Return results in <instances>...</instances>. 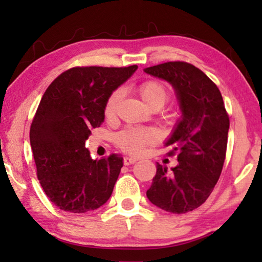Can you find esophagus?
Here are the masks:
<instances>
[{
    "label": "esophagus",
    "mask_w": 262,
    "mask_h": 262,
    "mask_svg": "<svg viewBox=\"0 0 262 262\" xmlns=\"http://www.w3.org/2000/svg\"><path fill=\"white\" fill-rule=\"evenodd\" d=\"M137 159L135 157H125L123 158V164L125 165H130V164H134Z\"/></svg>",
    "instance_id": "34e87169"
}]
</instances>
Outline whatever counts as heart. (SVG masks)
I'll use <instances>...</instances> for the list:
<instances>
[{"mask_svg":"<svg viewBox=\"0 0 262 262\" xmlns=\"http://www.w3.org/2000/svg\"><path fill=\"white\" fill-rule=\"evenodd\" d=\"M141 98L149 107L161 108L168 99V91L162 82L145 81L139 86ZM123 97V89L118 88L111 92L105 103L104 114L107 119L115 118L118 107ZM158 140L157 132L152 128L126 127L115 136V143L125 152L140 154L144 147L156 143Z\"/></svg>","mask_w":262,"mask_h":262,"instance_id":"heart-1","label":"heart"}]
</instances>
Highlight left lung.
Returning a JSON list of instances; mask_svg holds the SVG:
<instances>
[{"label": "left lung", "instance_id": "1", "mask_svg": "<svg viewBox=\"0 0 262 262\" xmlns=\"http://www.w3.org/2000/svg\"><path fill=\"white\" fill-rule=\"evenodd\" d=\"M151 76L174 88L183 117L166 147L178 152V165L157 163V172L147 190L150 202L161 209L186 214L205 203L220 179L227 154L230 120L216 84L195 66L184 61L145 68Z\"/></svg>", "mask_w": 262, "mask_h": 262}]
</instances>
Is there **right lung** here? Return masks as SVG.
I'll return each instance as SVG.
<instances>
[{
  "instance_id": "right-lung-1",
  "label": "right lung",
  "mask_w": 262,
  "mask_h": 262,
  "mask_svg": "<svg viewBox=\"0 0 262 262\" xmlns=\"http://www.w3.org/2000/svg\"><path fill=\"white\" fill-rule=\"evenodd\" d=\"M137 69L74 67L59 75L43 94L31 123L30 143L37 177L61 210L84 214L108 200L123 165L120 155L92 159L85 141L104 121L111 92Z\"/></svg>"
}]
</instances>
